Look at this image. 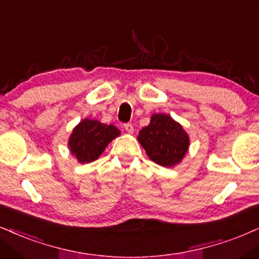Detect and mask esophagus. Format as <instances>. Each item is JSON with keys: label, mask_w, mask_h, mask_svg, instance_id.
<instances>
[{"label": "esophagus", "mask_w": 259, "mask_h": 259, "mask_svg": "<svg viewBox=\"0 0 259 259\" xmlns=\"http://www.w3.org/2000/svg\"><path fill=\"white\" fill-rule=\"evenodd\" d=\"M124 129H125L129 134H132L134 132L133 124L132 123H125V124H124Z\"/></svg>", "instance_id": "obj_1"}]
</instances>
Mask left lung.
<instances>
[{
	"label": "left lung",
	"mask_w": 259,
	"mask_h": 259,
	"mask_svg": "<svg viewBox=\"0 0 259 259\" xmlns=\"http://www.w3.org/2000/svg\"><path fill=\"white\" fill-rule=\"evenodd\" d=\"M137 140L150 160L163 167L178 165L190 146L189 135L168 114L155 113L148 125L142 127Z\"/></svg>",
	"instance_id": "obj_1"
}]
</instances>
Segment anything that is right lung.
I'll list each match as a JSON object with an SVG mask.
<instances>
[{"mask_svg":"<svg viewBox=\"0 0 259 259\" xmlns=\"http://www.w3.org/2000/svg\"><path fill=\"white\" fill-rule=\"evenodd\" d=\"M119 134V130L112 124L86 118L74 127L68 146L78 162L88 163L99 158L107 145Z\"/></svg>","mask_w":259,"mask_h":259,"instance_id":"right-lung-1","label":"right lung"}]
</instances>
